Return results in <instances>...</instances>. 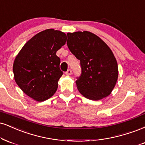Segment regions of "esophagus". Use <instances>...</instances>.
Instances as JSON below:
<instances>
[{
  "label": "esophagus",
  "instance_id": "esophagus-1",
  "mask_svg": "<svg viewBox=\"0 0 145 145\" xmlns=\"http://www.w3.org/2000/svg\"><path fill=\"white\" fill-rule=\"evenodd\" d=\"M72 74V71H71V69H68V70L65 72V74L67 75V76H70Z\"/></svg>",
  "mask_w": 145,
  "mask_h": 145
}]
</instances>
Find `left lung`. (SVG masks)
Instances as JSON below:
<instances>
[{"label":"left lung","mask_w":145,"mask_h":145,"mask_svg":"<svg viewBox=\"0 0 145 145\" xmlns=\"http://www.w3.org/2000/svg\"><path fill=\"white\" fill-rule=\"evenodd\" d=\"M69 49L80 61L81 76L76 82L81 95L99 101L112 92L118 78V66L112 50L93 33H67Z\"/></svg>","instance_id":"1"}]
</instances>
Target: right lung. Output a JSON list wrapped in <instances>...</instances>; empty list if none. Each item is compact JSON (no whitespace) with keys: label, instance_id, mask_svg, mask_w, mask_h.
<instances>
[{"label":"right lung","instance_id":"add662e5","mask_svg":"<svg viewBox=\"0 0 145 145\" xmlns=\"http://www.w3.org/2000/svg\"><path fill=\"white\" fill-rule=\"evenodd\" d=\"M66 40L64 32L45 29L29 40L15 57L13 65L15 82L34 100L46 101L57 91L63 72L56 53Z\"/></svg>","mask_w":145,"mask_h":145}]
</instances>
